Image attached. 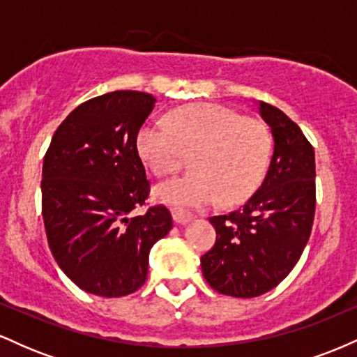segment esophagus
Returning <instances> with one entry per match:
<instances>
[{
	"label": "esophagus",
	"instance_id": "obj_1",
	"mask_svg": "<svg viewBox=\"0 0 357 357\" xmlns=\"http://www.w3.org/2000/svg\"><path fill=\"white\" fill-rule=\"evenodd\" d=\"M173 218L178 225H186L195 218V215L190 211H184V210H173Z\"/></svg>",
	"mask_w": 357,
	"mask_h": 357
}]
</instances>
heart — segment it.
Masks as SVG:
<instances>
[{
	"instance_id": "b5f03b06",
	"label": "heart",
	"mask_w": 357,
	"mask_h": 357,
	"mask_svg": "<svg viewBox=\"0 0 357 357\" xmlns=\"http://www.w3.org/2000/svg\"><path fill=\"white\" fill-rule=\"evenodd\" d=\"M136 147L155 176L174 173L184 153H195V171L158 184L162 203L203 208L247 202L267 173L272 137L260 119L241 116L220 104H191L173 110L165 122H146Z\"/></svg>"
}]
</instances>
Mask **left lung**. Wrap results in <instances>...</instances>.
<instances>
[{
	"label": "left lung",
	"instance_id": "1",
	"mask_svg": "<svg viewBox=\"0 0 357 357\" xmlns=\"http://www.w3.org/2000/svg\"><path fill=\"white\" fill-rule=\"evenodd\" d=\"M273 137L267 176L238 210L210 218L216 243L202 257L211 289L250 298L289 275L309 241L315 211L314 147L280 109L258 100Z\"/></svg>",
	"mask_w": 357,
	"mask_h": 357
}]
</instances>
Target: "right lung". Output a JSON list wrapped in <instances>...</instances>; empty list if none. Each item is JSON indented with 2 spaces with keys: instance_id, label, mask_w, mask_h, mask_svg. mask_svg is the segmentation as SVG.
Here are the masks:
<instances>
[{
  "instance_id": "obj_1",
  "label": "right lung",
  "mask_w": 357,
  "mask_h": 357,
  "mask_svg": "<svg viewBox=\"0 0 357 357\" xmlns=\"http://www.w3.org/2000/svg\"><path fill=\"white\" fill-rule=\"evenodd\" d=\"M154 96L116 90L68 114L43 159L42 213L50 250L77 287L122 297L146 282L149 252L173 228L166 206L132 215L149 196L137 130Z\"/></svg>"
}]
</instances>
